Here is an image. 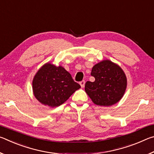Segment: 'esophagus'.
Instances as JSON below:
<instances>
[{
	"label": "esophagus",
	"mask_w": 154,
	"mask_h": 154,
	"mask_svg": "<svg viewBox=\"0 0 154 154\" xmlns=\"http://www.w3.org/2000/svg\"><path fill=\"white\" fill-rule=\"evenodd\" d=\"M85 81L84 80H83V81H82V82H81L80 83H79V84H80V85H81V87L82 88H83L85 86Z\"/></svg>",
	"instance_id": "obj_1"
}]
</instances>
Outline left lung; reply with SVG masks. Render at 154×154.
Returning a JSON list of instances; mask_svg holds the SVG:
<instances>
[{"instance_id": "obj_1", "label": "left lung", "mask_w": 154, "mask_h": 154, "mask_svg": "<svg viewBox=\"0 0 154 154\" xmlns=\"http://www.w3.org/2000/svg\"><path fill=\"white\" fill-rule=\"evenodd\" d=\"M91 75L95 81L85 83V91L96 105L111 106L123 97L127 78L119 65L109 60H104L92 67Z\"/></svg>"}]
</instances>
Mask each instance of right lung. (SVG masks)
<instances>
[{
  "label": "right lung",
  "mask_w": 154,
  "mask_h": 154,
  "mask_svg": "<svg viewBox=\"0 0 154 154\" xmlns=\"http://www.w3.org/2000/svg\"><path fill=\"white\" fill-rule=\"evenodd\" d=\"M80 88L64 67L50 62L43 65L32 80L35 97L41 104L50 107L61 105Z\"/></svg>",
  "instance_id": "1"
}]
</instances>
